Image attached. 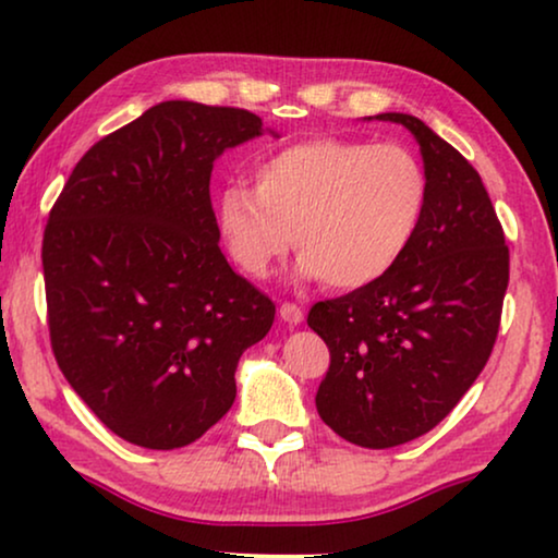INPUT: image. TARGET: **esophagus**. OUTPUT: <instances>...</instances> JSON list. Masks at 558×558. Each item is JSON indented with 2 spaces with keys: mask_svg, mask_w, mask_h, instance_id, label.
I'll return each instance as SVG.
<instances>
[{
  "mask_svg": "<svg viewBox=\"0 0 558 558\" xmlns=\"http://www.w3.org/2000/svg\"><path fill=\"white\" fill-rule=\"evenodd\" d=\"M279 317L284 319L287 325H300L304 319V312H302V307H296L294 302H284L279 307Z\"/></svg>",
  "mask_w": 558,
  "mask_h": 558,
  "instance_id": "1",
  "label": "esophagus"
}]
</instances>
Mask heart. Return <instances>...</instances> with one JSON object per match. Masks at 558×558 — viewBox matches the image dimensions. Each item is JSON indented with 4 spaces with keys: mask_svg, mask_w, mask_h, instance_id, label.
<instances>
[{
    "mask_svg": "<svg viewBox=\"0 0 558 558\" xmlns=\"http://www.w3.org/2000/svg\"><path fill=\"white\" fill-rule=\"evenodd\" d=\"M426 172L399 144L317 136L274 151L256 187L216 197L218 231L248 277L264 279L292 246L302 277L368 287L407 254L426 208Z\"/></svg>",
    "mask_w": 558,
    "mask_h": 558,
    "instance_id": "b5f03b06",
    "label": "heart"
}]
</instances>
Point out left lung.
<instances>
[{
  "label": "left lung",
  "instance_id": "1",
  "mask_svg": "<svg viewBox=\"0 0 558 558\" xmlns=\"http://www.w3.org/2000/svg\"><path fill=\"white\" fill-rule=\"evenodd\" d=\"M416 136L426 208L414 241L368 287L317 302L307 325L330 348L315 403L357 447L388 449L434 429L485 368L498 338L510 254L475 167L409 113H378Z\"/></svg>",
  "mask_w": 558,
  "mask_h": 558
}]
</instances>
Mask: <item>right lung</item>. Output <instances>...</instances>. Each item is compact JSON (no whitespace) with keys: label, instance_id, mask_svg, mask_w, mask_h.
<instances>
[{"label":"right lung","instance_id":"obj_1","mask_svg":"<svg viewBox=\"0 0 558 558\" xmlns=\"http://www.w3.org/2000/svg\"><path fill=\"white\" fill-rule=\"evenodd\" d=\"M262 134L246 109L162 101L73 167L43 235L56 361L121 439L178 449L235 399L274 302L220 251L213 162Z\"/></svg>","mask_w":558,"mask_h":558}]
</instances>
